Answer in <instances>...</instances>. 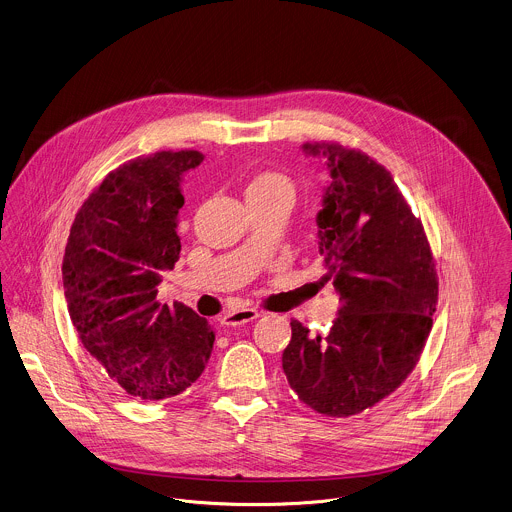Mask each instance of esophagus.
I'll return each instance as SVG.
<instances>
[{"instance_id": "1", "label": "esophagus", "mask_w": 512, "mask_h": 512, "mask_svg": "<svg viewBox=\"0 0 512 512\" xmlns=\"http://www.w3.org/2000/svg\"><path fill=\"white\" fill-rule=\"evenodd\" d=\"M261 312L257 308H237V310H231L227 312L223 318H221V324L223 326H239V324H245V322H251L255 318H259Z\"/></svg>"}]
</instances>
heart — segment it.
<instances>
[{
    "label": "heart",
    "mask_w": 512,
    "mask_h": 512,
    "mask_svg": "<svg viewBox=\"0 0 512 512\" xmlns=\"http://www.w3.org/2000/svg\"><path fill=\"white\" fill-rule=\"evenodd\" d=\"M245 196L251 202H285L291 205L295 202V184L281 172H261L249 182Z\"/></svg>",
    "instance_id": "b5f03b06"
}]
</instances>
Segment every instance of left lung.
Segmentation results:
<instances>
[{
    "instance_id": "left-lung-1",
    "label": "left lung",
    "mask_w": 512,
    "mask_h": 512,
    "mask_svg": "<svg viewBox=\"0 0 512 512\" xmlns=\"http://www.w3.org/2000/svg\"><path fill=\"white\" fill-rule=\"evenodd\" d=\"M303 152L332 180L316 225L322 281H332L340 308L324 338L291 320L283 370L308 408L348 417L415 368L433 326L437 271L421 221L382 164L336 142H307Z\"/></svg>"
}]
</instances>
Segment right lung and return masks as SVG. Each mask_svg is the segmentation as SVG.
Masks as SVG:
<instances>
[{
  "mask_svg": "<svg viewBox=\"0 0 512 512\" xmlns=\"http://www.w3.org/2000/svg\"><path fill=\"white\" fill-rule=\"evenodd\" d=\"M202 162L198 150H168L122 164L81 205L65 247L63 287L77 336L138 400L182 394L213 350L205 318L156 299L162 271L180 259L182 176Z\"/></svg>",
  "mask_w": 512,
  "mask_h": 512,
  "instance_id": "add662e5",
  "label": "right lung"
}]
</instances>
